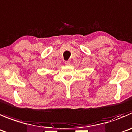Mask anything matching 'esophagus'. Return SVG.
<instances>
[{"label":"esophagus","instance_id":"esophagus-1","mask_svg":"<svg viewBox=\"0 0 132 132\" xmlns=\"http://www.w3.org/2000/svg\"><path fill=\"white\" fill-rule=\"evenodd\" d=\"M70 64H71V62H70V61H66L65 62V65H69Z\"/></svg>","mask_w":132,"mask_h":132}]
</instances>
